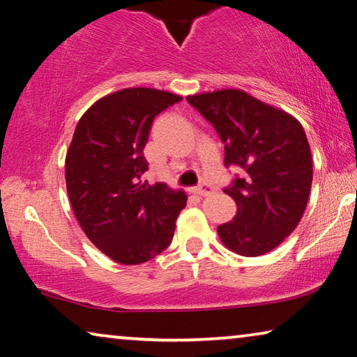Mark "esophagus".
Returning a JSON list of instances; mask_svg holds the SVG:
<instances>
[{"instance_id": "esophagus-1", "label": "esophagus", "mask_w": 357, "mask_h": 357, "mask_svg": "<svg viewBox=\"0 0 357 357\" xmlns=\"http://www.w3.org/2000/svg\"><path fill=\"white\" fill-rule=\"evenodd\" d=\"M193 190V193H196V195H201V196H209V195H213L214 193V188L211 187V185H199V187H195V188H191Z\"/></svg>"}]
</instances>
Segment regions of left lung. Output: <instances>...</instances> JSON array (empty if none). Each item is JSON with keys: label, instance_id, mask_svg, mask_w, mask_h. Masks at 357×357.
<instances>
[{"label": "left lung", "instance_id": "obj_1", "mask_svg": "<svg viewBox=\"0 0 357 357\" xmlns=\"http://www.w3.org/2000/svg\"><path fill=\"white\" fill-rule=\"evenodd\" d=\"M187 100L225 144V166L243 170L224 190L236 203V214L217 234L236 255H266L296 229L311 193L312 158L303 126L243 90Z\"/></svg>", "mask_w": 357, "mask_h": 357}]
</instances>
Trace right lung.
<instances>
[{
    "label": "right lung",
    "instance_id": "obj_1",
    "mask_svg": "<svg viewBox=\"0 0 357 357\" xmlns=\"http://www.w3.org/2000/svg\"><path fill=\"white\" fill-rule=\"evenodd\" d=\"M182 96L123 89L98 100L77 123L66 154V185L82 230L119 264H143L170 245L187 204L182 190L142 180L154 117Z\"/></svg>",
    "mask_w": 357,
    "mask_h": 357
}]
</instances>
